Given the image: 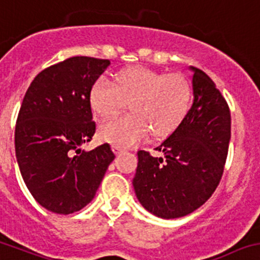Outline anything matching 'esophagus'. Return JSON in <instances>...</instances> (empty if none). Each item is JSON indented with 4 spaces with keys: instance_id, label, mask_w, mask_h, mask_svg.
I'll list each match as a JSON object with an SVG mask.
<instances>
[{
    "instance_id": "1",
    "label": "esophagus",
    "mask_w": 260,
    "mask_h": 260,
    "mask_svg": "<svg viewBox=\"0 0 260 260\" xmlns=\"http://www.w3.org/2000/svg\"><path fill=\"white\" fill-rule=\"evenodd\" d=\"M112 150L113 152L116 153V154H122L123 152H125V148H122V147H120V145H113L112 147Z\"/></svg>"
}]
</instances>
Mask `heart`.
<instances>
[{
	"instance_id": "obj_1",
	"label": "heart",
	"mask_w": 260,
	"mask_h": 260,
	"mask_svg": "<svg viewBox=\"0 0 260 260\" xmlns=\"http://www.w3.org/2000/svg\"><path fill=\"white\" fill-rule=\"evenodd\" d=\"M90 105L101 117H111L128 107L132 113L105 121L103 140L132 147L147 139L169 135L187 113L191 86L181 74H163L145 66H133L116 75L115 83L100 78L90 89Z\"/></svg>"
}]
</instances>
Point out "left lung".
I'll use <instances>...</instances> for the list:
<instances>
[{"label":"left lung","mask_w":260,"mask_h":260,"mask_svg":"<svg viewBox=\"0 0 260 260\" xmlns=\"http://www.w3.org/2000/svg\"><path fill=\"white\" fill-rule=\"evenodd\" d=\"M194 101L170 137L155 150L138 152L133 179L135 194L148 212L160 218L191 213L211 198L223 175L231 138L229 105L212 79L191 68Z\"/></svg>","instance_id":"1"}]
</instances>
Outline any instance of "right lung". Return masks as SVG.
Returning a JSON list of instances; mask_svg holds the SVG:
<instances>
[{
	"instance_id": "1",
	"label": "right lung",
	"mask_w": 260,
	"mask_h": 260,
	"mask_svg": "<svg viewBox=\"0 0 260 260\" xmlns=\"http://www.w3.org/2000/svg\"><path fill=\"white\" fill-rule=\"evenodd\" d=\"M110 60L75 56L44 69L24 95L15 152L24 182L48 211L70 214L94 198L110 163L108 143L81 150L95 133L90 89Z\"/></svg>"
}]
</instances>
